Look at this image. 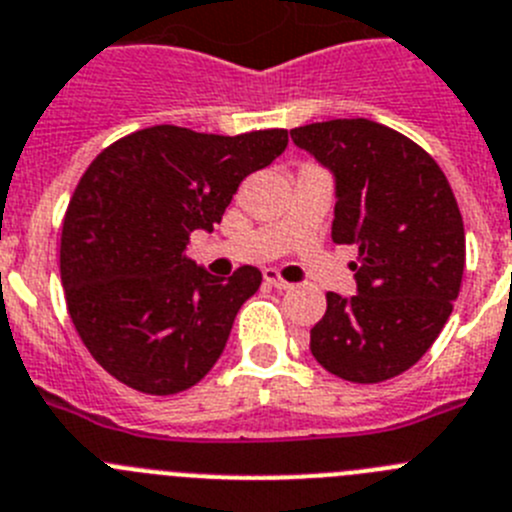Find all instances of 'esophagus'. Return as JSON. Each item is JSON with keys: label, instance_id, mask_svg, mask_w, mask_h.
Instances as JSON below:
<instances>
[{"label": "esophagus", "instance_id": "obj_1", "mask_svg": "<svg viewBox=\"0 0 512 512\" xmlns=\"http://www.w3.org/2000/svg\"><path fill=\"white\" fill-rule=\"evenodd\" d=\"M265 283L273 285V288H278V290H288L290 288V283H288V280L280 278L278 270H265Z\"/></svg>", "mask_w": 512, "mask_h": 512}]
</instances>
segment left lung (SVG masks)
Here are the masks:
<instances>
[{
  "instance_id": "8db88e82",
  "label": "left lung",
  "mask_w": 512,
  "mask_h": 512,
  "mask_svg": "<svg viewBox=\"0 0 512 512\" xmlns=\"http://www.w3.org/2000/svg\"><path fill=\"white\" fill-rule=\"evenodd\" d=\"M334 173L331 239L359 250L357 296L326 293L311 354L349 382H385L413 367L444 329L464 275V222L436 160L372 119L290 130Z\"/></svg>"
}]
</instances>
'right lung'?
<instances>
[{
  "mask_svg": "<svg viewBox=\"0 0 512 512\" xmlns=\"http://www.w3.org/2000/svg\"><path fill=\"white\" fill-rule=\"evenodd\" d=\"M285 145V130L224 137L155 124L86 168L63 219L61 280L81 342L127 388L181 393L222 357L262 273L245 265L214 278L186 245L222 222L239 183Z\"/></svg>",
  "mask_w": 512,
  "mask_h": 512,
  "instance_id": "obj_1",
  "label": "right lung"
}]
</instances>
